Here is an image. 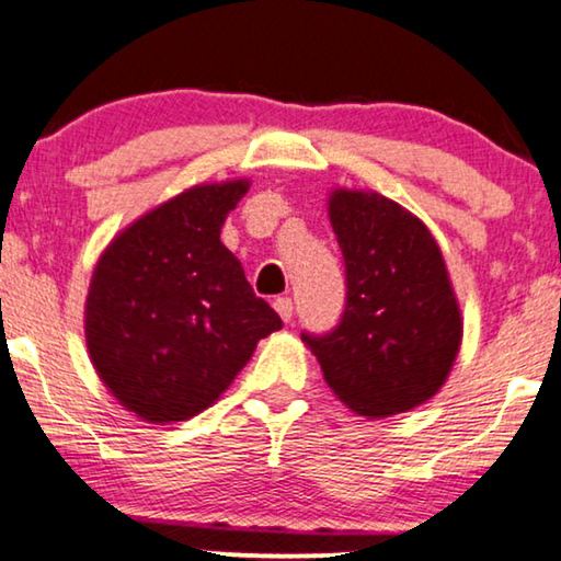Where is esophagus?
<instances>
[{"label":"esophagus","mask_w":561,"mask_h":561,"mask_svg":"<svg viewBox=\"0 0 561 561\" xmlns=\"http://www.w3.org/2000/svg\"><path fill=\"white\" fill-rule=\"evenodd\" d=\"M273 306H275V310H278V316L283 318V321H286V323L293 321V300L288 296L275 298Z\"/></svg>","instance_id":"34e87169"}]
</instances>
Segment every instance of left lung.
<instances>
[{
    "label": "left lung",
    "mask_w": 561,
    "mask_h": 561,
    "mask_svg": "<svg viewBox=\"0 0 561 561\" xmlns=\"http://www.w3.org/2000/svg\"><path fill=\"white\" fill-rule=\"evenodd\" d=\"M331 226L346 265V306L329 333H300L333 393L360 416L428 401L449 376L461 313L434 236L376 193L335 191Z\"/></svg>",
    "instance_id": "1"
}]
</instances>
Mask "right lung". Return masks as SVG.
Wrapping results in <instances>:
<instances>
[{"label":"right lung","mask_w":561,"mask_h":561,"mask_svg":"<svg viewBox=\"0 0 561 561\" xmlns=\"http://www.w3.org/2000/svg\"><path fill=\"white\" fill-rule=\"evenodd\" d=\"M245 180L197 185L133 222L94 268L84 331L92 364L117 401L145 421L208 409L283 329L243 265L220 243Z\"/></svg>","instance_id":"obj_1"}]
</instances>
